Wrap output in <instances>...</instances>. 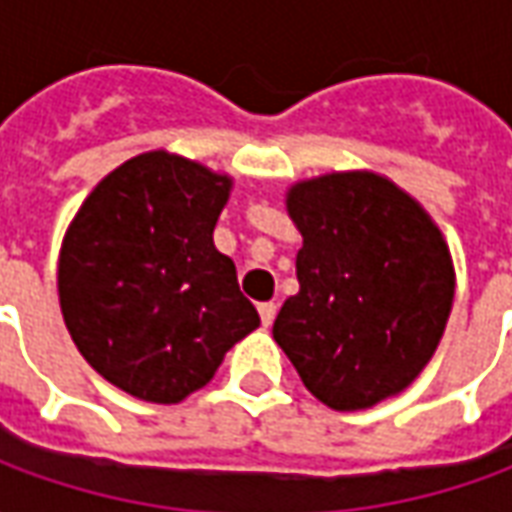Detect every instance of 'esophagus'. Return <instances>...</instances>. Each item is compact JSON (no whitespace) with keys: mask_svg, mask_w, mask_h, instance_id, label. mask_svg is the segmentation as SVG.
Instances as JSON below:
<instances>
[{"mask_svg":"<svg viewBox=\"0 0 512 512\" xmlns=\"http://www.w3.org/2000/svg\"><path fill=\"white\" fill-rule=\"evenodd\" d=\"M276 312H278V306L273 301L259 303V317H262L264 329H270V326H273V320H276Z\"/></svg>","mask_w":512,"mask_h":512,"instance_id":"34e87169","label":"esophagus"}]
</instances>
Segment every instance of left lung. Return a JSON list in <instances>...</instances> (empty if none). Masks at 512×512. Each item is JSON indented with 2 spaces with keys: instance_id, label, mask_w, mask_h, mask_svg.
I'll return each mask as SVG.
<instances>
[{
  "instance_id": "1",
  "label": "left lung",
  "mask_w": 512,
  "mask_h": 512,
  "mask_svg": "<svg viewBox=\"0 0 512 512\" xmlns=\"http://www.w3.org/2000/svg\"><path fill=\"white\" fill-rule=\"evenodd\" d=\"M301 231V290L273 337L303 387L340 412L407 390L438 351L454 301V264L429 211L370 169L326 172L287 189Z\"/></svg>"
}]
</instances>
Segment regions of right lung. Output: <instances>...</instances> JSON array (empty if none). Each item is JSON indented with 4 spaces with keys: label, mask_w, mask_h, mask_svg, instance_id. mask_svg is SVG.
Segmentation results:
<instances>
[{
    "label": "right lung",
    "mask_w": 512,
    "mask_h": 512,
    "mask_svg": "<svg viewBox=\"0 0 512 512\" xmlns=\"http://www.w3.org/2000/svg\"><path fill=\"white\" fill-rule=\"evenodd\" d=\"M231 189L225 172L150 150L108 172L69 222L58 256L63 323L122 393L178 404L259 326L234 262L214 248Z\"/></svg>",
    "instance_id": "1"
}]
</instances>
